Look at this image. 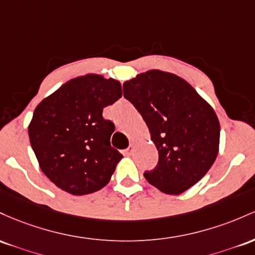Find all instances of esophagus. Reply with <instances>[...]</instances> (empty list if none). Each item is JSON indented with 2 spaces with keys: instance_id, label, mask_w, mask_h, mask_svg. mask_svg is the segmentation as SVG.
<instances>
[{
  "instance_id": "34e87169",
  "label": "esophagus",
  "mask_w": 255,
  "mask_h": 255,
  "mask_svg": "<svg viewBox=\"0 0 255 255\" xmlns=\"http://www.w3.org/2000/svg\"><path fill=\"white\" fill-rule=\"evenodd\" d=\"M132 151H133V144L131 143L127 149H125V154H127V155H131V154H132Z\"/></svg>"
}]
</instances>
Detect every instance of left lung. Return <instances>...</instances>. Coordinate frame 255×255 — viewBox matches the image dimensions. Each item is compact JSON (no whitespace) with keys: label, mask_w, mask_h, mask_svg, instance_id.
<instances>
[{"label":"left lung","mask_w":255,"mask_h":255,"mask_svg":"<svg viewBox=\"0 0 255 255\" xmlns=\"http://www.w3.org/2000/svg\"><path fill=\"white\" fill-rule=\"evenodd\" d=\"M123 89L159 153L158 165L145 171V179L165 194L184 193L208 172L218 155L216 112L187 81L160 70L137 74Z\"/></svg>","instance_id":"8db88e82"}]
</instances>
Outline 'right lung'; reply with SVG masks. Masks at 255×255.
<instances>
[{"instance_id":"obj_1","label":"right lung","mask_w":255,"mask_h":255,"mask_svg":"<svg viewBox=\"0 0 255 255\" xmlns=\"http://www.w3.org/2000/svg\"><path fill=\"white\" fill-rule=\"evenodd\" d=\"M122 94L120 82L87 74L66 82L36 107L28 125L31 147L60 189L87 195L108 184L123 155L111 147L114 124L102 111Z\"/></svg>"}]
</instances>
